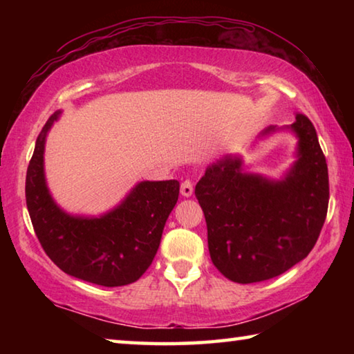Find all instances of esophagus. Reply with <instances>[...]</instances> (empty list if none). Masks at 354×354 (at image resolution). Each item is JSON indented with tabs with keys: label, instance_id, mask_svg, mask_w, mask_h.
Wrapping results in <instances>:
<instances>
[{
	"label": "esophagus",
	"instance_id": "obj_1",
	"mask_svg": "<svg viewBox=\"0 0 354 354\" xmlns=\"http://www.w3.org/2000/svg\"><path fill=\"white\" fill-rule=\"evenodd\" d=\"M181 194L183 196H192V194H194V183L190 179H185L181 184Z\"/></svg>",
	"mask_w": 354,
	"mask_h": 354
}]
</instances>
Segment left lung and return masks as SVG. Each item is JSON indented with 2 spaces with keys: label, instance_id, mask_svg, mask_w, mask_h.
<instances>
[{
  "label": "left lung",
  "instance_id": "1",
  "mask_svg": "<svg viewBox=\"0 0 354 354\" xmlns=\"http://www.w3.org/2000/svg\"><path fill=\"white\" fill-rule=\"evenodd\" d=\"M297 160L281 181L242 171V159L225 156L195 187L205 212L207 247L218 272L250 284L279 277L314 248L329 200L328 165L314 124L297 113ZM268 127L261 136L274 133Z\"/></svg>",
  "mask_w": 354,
  "mask_h": 354
}]
</instances>
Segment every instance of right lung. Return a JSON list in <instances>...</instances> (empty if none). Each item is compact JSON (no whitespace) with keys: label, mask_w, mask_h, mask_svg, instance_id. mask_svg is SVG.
I'll return each mask as SVG.
<instances>
[{"label":"right lung","mask_w":354,"mask_h":354,"mask_svg":"<svg viewBox=\"0 0 354 354\" xmlns=\"http://www.w3.org/2000/svg\"><path fill=\"white\" fill-rule=\"evenodd\" d=\"M48 118L26 171V206L35 236L48 257L70 277L104 287L134 283L151 266L175 207L179 183L142 181L117 207L100 217H77L59 207L46 187L44 153Z\"/></svg>","instance_id":"right-lung-1"}]
</instances>
